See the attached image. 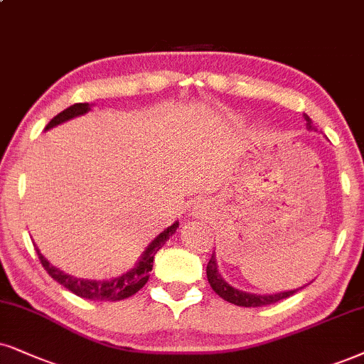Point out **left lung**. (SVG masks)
<instances>
[{"mask_svg":"<svg viewBox=\"0 0 364 364\" xmlns=\"http://www.w3.org/2000/svg\"><path fill=\"white\" fill-rule=\"evenodd\" d=\"M304 119L307 122V127L314 129V124H312V119L304 114ZM206 277H208V282L211 285V289L218 294L220 297L225 299L227 302H232L235 306H243V307H262V306H269V304H275V302L282 301V299H287L292 294H296V291H289V292H280V294H272V296H255V294H247L242 291H237L233 289L232 285L225 282V279L220 275L218 269H216V262H215V255H211V259L206 265Z\"/></svg>","mask_w":364,"mask_h":364,"instance_id":"left-lung-1","label":"left lung"}]
</instances>
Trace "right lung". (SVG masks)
Wrapping results in <instances>:
<instances>
[{"label": "right lung", "instance_id": "right-lung-1", "mask_svg": "<svg viewBox=\"0 0 364 364\" xmlns=\"http://www.w3.org/2000/svg\"><path fill=\"white\" fill-rule=\"evenodd\" d=\"M90 110V104H73L70 107H67L65 110L57 114L52 121L47 124V127L50 129L57 124H62L68 121V119L82 116V114L89 112ZM178 222L173 223L171 227L164 230L161 235L156 238V240L151 243V245L146 248V252L142 254L141 260L137 262V265L132 270H129L127 274L121 275V277L112 279V280H84V279H77L73 275H68L63 272V270L57 269V267L50 265V262L45 259L43 255L40 254V250L36 248V254H38V259L43 265V269L47 270L50 277L53 280H57L58 284H62L63 287L68 289V291L75 294L82 299H90V301H110V302H116V301H122V299H127L131 296H134L137 291H141L144 287L146 282L149 280V272L153 270V262H154V255L158 254V250L161 247L166 243V240L169 237L176 232L178 228Z\"/></svg>", "mask_w": 364, "mask_h": 364}]
</instances>
